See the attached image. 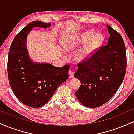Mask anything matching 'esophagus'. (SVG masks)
<instances>
[{
	"instance_id": "34e87169",
	"label": "esophagus",
	"mask_w": 134,
	"mask_h": 134,
	"mask_svg": "<svg viewBox=\"0 0 134 134\" xmlns=\"http://www.w3.org/2000/svg\"><path fill=\"white\" fill-rule=\"evenodd\" d=\"M69 78H73L74 77V72H72L71 70H70L69 71Z\"/></svg>"
}]
</instances>
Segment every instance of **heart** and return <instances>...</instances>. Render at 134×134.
Instances as JSON below:
<instances>
[{
    "label": "heart",
    "mask_w": 134,
    "mask_h": 134,
    "mask_svg": "<svg viewBox=\"0 0 134 134\" xmlns=\"http://www.w3.org/2000/svg\"><path fill=\"white\" fill-rule=\"evenodd\" d=\"M94 35V31L93 30H89L84 32L76 40L66 43L65 44V50L68 52L72 51L77 47L87 42L76 55V59L77 60H84L86 59L93 54L103 41V37L100 34H97L93 37Z\"/></svg>",
    "instance_id": "heart-1"
}]
</instances>
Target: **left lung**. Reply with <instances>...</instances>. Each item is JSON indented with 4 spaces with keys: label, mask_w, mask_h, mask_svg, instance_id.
I'll list each match as a JSON object with an SVG mask.
<instances>
[{
    "label": "left lung",
    "mask_w": 134,
    "mask_h": 134,
    "mask_svg": "<svg viewBox=\"0 0 134 134\" xmlns=\"http://www.w3.org/2000/svg\"><path fill=\"white\" fill-rule=\"evenodd\" d=\"M107 26L110 34L108 44L79 63L74 74L81 84L75 93L86 107L97 108L108 102L117 91L125 75L124 41L116 31L108 24Z\"/></svg>",
    "instance_id": "left-lung-1"
}]
</instances>
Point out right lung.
<instances>
[{
  "mask_svg": "<svg viewBox=\"0 0 134 134\" xmlns=\"http://www.w3.org/2000/svg\"><path fill=\"white\" fill-rule=\"evenodd\" d=\"M50 23L35 21L29 23L14 38L9 51L7 73L13 93L25 105L43 107L57 88L68 79L69 65L56 67L50 64L32 62L26 48V38L33 27L47 28Z\"/></svg>",
  "mask_w": 134,
  "mask_h": 134,
  "instance_id": "obj_1",
  "label": "right lung"
}]
</instances>
